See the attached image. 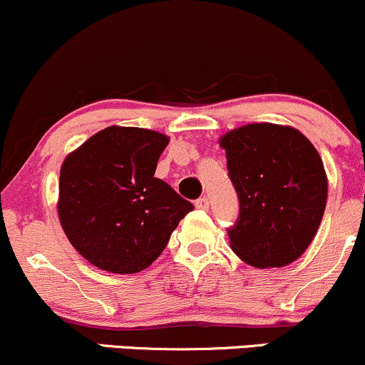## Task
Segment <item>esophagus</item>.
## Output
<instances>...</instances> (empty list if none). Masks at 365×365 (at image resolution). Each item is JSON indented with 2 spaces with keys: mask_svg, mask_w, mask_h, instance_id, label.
<instances>
[{
  "mask_svg": "<svg viewBox=\"0 0 365 365\" xmlns=\"http://www.w3.org/2000/svg\"><path fill=\"white\" fill-rule=\"evenodd\" d=\"M197 209H209V199L207 197H200V199L195 200Z\"/></svg>",
  "mask_w": 365,
  "mask_h": 365,
  "instance_id": "obj_1",
  "label": "esophagus"
}]
</instances>
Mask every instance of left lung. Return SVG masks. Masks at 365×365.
<instances>
[{
	"label": "left lung",
	"mask_w": 365,
	"mask_h": 365,
	"mask_svg": "<svg viewBox=\"0 0 365 365\" xmlns=\"http://www.w3.org/2000/svg\"><path fill=\"white\" fill-rule=\"evenodd\" d=\"M240 212L230 247L254 267H282L316 237L328 199L324 165L293 127L250 123L221 137Z\"/></svg>",
	"instance_id": "obj_1"
}]
</instances>
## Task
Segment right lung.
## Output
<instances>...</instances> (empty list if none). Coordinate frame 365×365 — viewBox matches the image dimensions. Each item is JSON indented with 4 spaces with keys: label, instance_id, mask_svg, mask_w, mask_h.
I'll list each match as a JSON object with an SVG mask.
<instances>
[{
    "label": "right lung",
    "instance_id": "1",
    "mask_svg": "<svg viewBox=\"0 0 365 365\" xmlns=\"http://www.w3.org/2000/svg\"><path fill=\"white\" fill-rule=\"evenodd\" d=\"M170 139L154 130L108 127L65 158L58 216L83 259L110 273L145 269L194 206L154 177Z\"/></svg>",
    "mask_w": 365,
    "mask_h": 365
}]
</instances>
